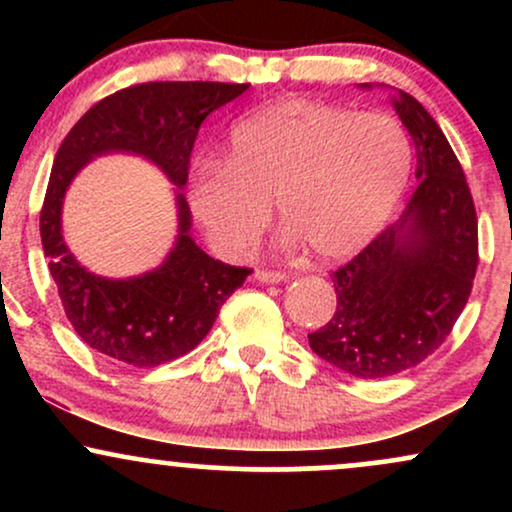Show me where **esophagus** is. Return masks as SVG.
Listing matches in <instances>:
<instances>
[{
    "mask_svg": "<svg viewBox=\"0 0 512 512\" xmlns=\"http://www.w3.org/2000/svg\"><path fill=\"white\" fill-rule=\"evenodd\" d=\"M255 279L262 281V284H279V281L286 279V272H279V269H257Z\"/></svg>",
    "mask_w": 512,
    "mask_h": 512,
    "instance_id": "obj_1",
    "label": "esophagus"
}]
</instances>
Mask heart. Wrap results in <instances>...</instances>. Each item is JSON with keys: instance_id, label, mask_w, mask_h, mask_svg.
Returning a JSON list of instances; mask_svg holds the SVG:
<instances>
[{"instance_id": "obj_1", "label": "heart", "mask_w": 512, "mask_h": 512, "mask_svg": "<svg viewBox=\"0 0 512 512\" xmlns=\"http://www.w3.org/2000/svg\"><path fill=\"white\" fill-rule=\"evenodd\" d=\"M409 168V139L392 117L284 101L233 125L223 161L195 170L190 202L226 257L255 248L276 204L291 243L339 260L378 236Z\"/></svg>"}]
</instances>
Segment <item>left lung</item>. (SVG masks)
Returning a JSON list of instances; mask_svg holds the SVG:
<instances>
[{
	"label": "left lung",
	"instance_id": "obj_1",
	"mask_svg": "<svg viewBox=\"0 0 512 512\" xmlns=\"http://www.w3.org/2000/svg\"><path fill=\"white\" fill-rule=\"evenodd\" d=\"M392 105L414 142L419 182L402 216L334 269L337 310L308 334L317 356L363 380L426 361L455 327L479 264L477 209L443 129L409 93H392Z\"/></svg>",
	"mask_w": 512,
	"mask_h": 512
}]
</instances>
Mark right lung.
<instances>
[{
    "label": "right lung",
    "instance_id": "obj_1",
    "mask_svg": "<svg viewBox=\"0 0 512 512\" xmlns=\"http://www.w3.org/2000/svg\"><path fill=\"white\" fill-rule=\"evenodd\" d=\"M248 84L146 81L110 93L69 129L57 149L40 209V238L64 315L98 354L132 368H154L185 356L207 337L221 305L252 274L223 264L187 236L190 209L180 204V238L168 260L137 279L113 281L86 272L62 240V197L76 170L105 151H134L156 163L175 185L190 173L202 122Z\"/></svg>",
    "mask_w": 512,
    "mask_h": 512
}]
</instances>
